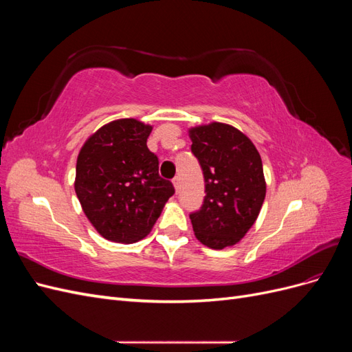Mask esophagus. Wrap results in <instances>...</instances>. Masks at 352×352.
<instances>
[{
	"mask_svg": "<svg viewBox=\"0 0 352 352\" xmlns=\"http://www.w3.org/2000/svg\"><path fill=\"white\" fill-rule=\"evenodd\" d=\"M173 185H175V189L177 190L179 189V177L177 176L173 179Z\"/></svg>",
	"mask_w": 352,
	"mask_h": 352,
	"instance_id": "obj_1",
	"label": "esophagus"
}]
</instances>
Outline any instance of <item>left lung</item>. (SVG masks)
Segmentation results:
<instances>
[{
  "label": "left lung",
  "instance_id": "left-lung-1",
  "mask_svg": "<svg viewBox=\"0 0 352 352\" xmlns=\"http://www.w3.org/2000/svg\"><path fill=\"white\" fill-rule=\"evenodd\" d=\"M189 136L206 182L202 206L189 217L199 242L223 250L239 242L258 217L265 197L261 157L247 136L225 123L194 127Z\"/></svg>",
  "mask_w": 352,
  "mask_h": 352
}]
</instances>
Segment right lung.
Returning <instances> with one entry per match:
<instances>
[{"mask_svg": "<svg viewBox=\"0 0 352 352\" xmlns=\"http://www.w3.org/2000/svg\"><path fill=\"white\" fill-rule=\"evenodd\" d=\"M151 131L135 119L114 120L95 132L78 155L74 190L105 239H142L175 194L173 184L158 175V158L146 146Z\"/></svg>", "mask_w": 352, "mask_h": 352, "instance_id": "obj_1", "label": "right lung"}]
</instances>
